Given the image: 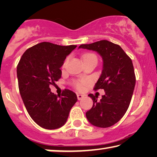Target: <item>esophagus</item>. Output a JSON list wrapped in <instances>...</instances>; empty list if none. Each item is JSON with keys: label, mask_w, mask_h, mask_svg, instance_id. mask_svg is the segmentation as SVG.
Here are the masks:
<instances>
[{"label": "esophagus", "mask_w": 157, "mask_h": 157, "mask_svg": "<svg viewBox=\"0 0 157 157\" xmlns=\"http://www.w3.org/2000/svg\"><path fill=\"white\" fill-rule=\"evenodd\" d=\"M77 97H78V100H80L82 99H83L84 97V95H82V94H78V95H77Z\"/></svg>", "instance_id": "34e87169"}]
</instances>
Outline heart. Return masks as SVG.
Returning <instances> with one entry per match:
<instances>
[{
  "label": "heart",
  "mask_w": 157,
  "mask_h": 157,
  "mask_svg": "<svg viewBox=\"0 0 157 157\" xmlns=\"http://www.w3.org/2000/svg\"><path fill=\"white\" fill-rule=\"evenodd\" d=\"M82 59H83V60L91 59H94L97 60V57L94 54H92V53H86V54L83 55ZM83 85L84 84L82 82H75V84H74V86H75V88L78 90H82L83 89Z\"/></svg>",
  "instance_id": "heart-1"
}]
</instances>
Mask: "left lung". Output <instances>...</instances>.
I'll return each instance as SVG.
<instances>
[{
    "label": "left lung",
    "mask_w": 157,
    "mask_h": 157,
    "mask_svg": "<svg viewBox=\"0 0 157 157\" xmlns=\"http://www.w3.org/2000/svg\"><path fill=\"white\" fill-rule=\"evenodd\" d=\"M79 48L96 51L103 59L102 74L94 89H104L105 95L100 101L96 95H89L94 105L86 118L94 126H112L123 118L131 102L136 84L132 61L119 45L107 40L82 44Z\"/></svg>",
    "instance_id": "1"
}]
</instances>
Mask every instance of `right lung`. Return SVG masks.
<instances>
[{"mask_svg": "<svg viewBox=\"0 0 157 157\" xmlns=\"http://www.w3.org/2000/svg\"><path fill=\"white\" fill-rule=\"evenodd\" d=\"M76 47L42 42L26 50L17 65L18 89L25 107L32 119L44 129L62 127L78 100L70 90L64 89L58 97L50 89L61 78L60 68Z\"/></svg>", "mask_w": 157, "mask_h": 157, "instance_id": "1", "label": "right lung"}]
</instances>
